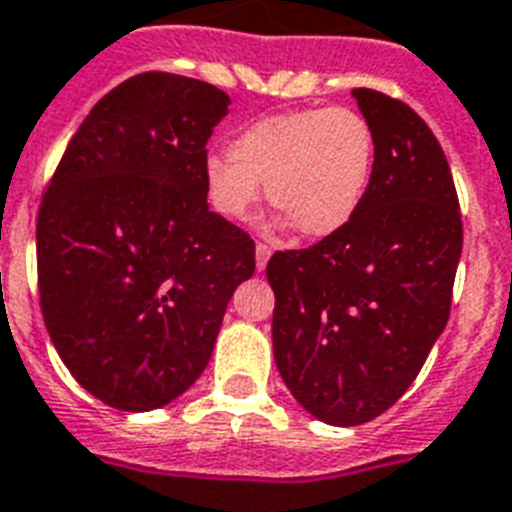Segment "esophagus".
Masks as SVG:
<instances>
[{
    "label": "esophagus",
    "mask_w": 512,
    "mask_h": 512,
    "mask_svg": "<svg viewBox=\"0 0 512 512\" xmlns=\"http://www.w3.org/2000/svg\"><path fill=\"white\" fill-rule=\"evenodd\" d=\"M270 255H273V247L265 242H257L255 247V260H257V270H265V265H268Z\"/></svg>",
    "instance_id": "esophagus-1"
}]
</instances>
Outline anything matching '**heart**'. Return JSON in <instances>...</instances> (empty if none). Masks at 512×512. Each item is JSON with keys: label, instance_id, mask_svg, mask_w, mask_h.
I'll return each mask as SVG.
<instances>
[{"label": "heart", "instance_id": "obj_1", "mask_svg": "<svg viewBox=\"0 0 512 512\" xmlns=\"http://www.w3.org/2000/svg\"><path fill=\"white\" fill-rule=\"evenodd\" d=\"M373 151L371 126L350 108L262 115L234 133L229 154H208V198L221 216L242 221L260 201V182H268V201L299 234L330 237L361 208Z\"/></svg>", "mask_w": 512, "mask_h": 512}]
</instances>
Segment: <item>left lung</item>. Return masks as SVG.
Here are the masks:
<instances>
[{
	"mask_svg": "<svg viewBox=\"0 0 512 512\" xmlns=\"http://www.w3.org/2000/svg\"><path fill=\"white\" fill-rule=\"evenodd\" d=\"M376 141L350 224L268 262L275 366L304 410L363 425L410 389L451 314L464 226L441 144L407 102L355 87Z\"/></svg>",
	"mask_w": 512,
	"mask_h": 512,
	"instance_id": "1",
	"label": "left lung"
}]
</instances>
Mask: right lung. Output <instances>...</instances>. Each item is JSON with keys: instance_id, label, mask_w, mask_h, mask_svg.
Here are the masks:
<instances>
[{"instance_id": "1", "label": "right lung", "mask_w": 512, "mask_h": 512, "mask_svg": "<svg viewBox=\"0 0 512 512\" xmlns=\"http://www.w3.org/2000/svg\"><path fill=\"white\" fill-rule=\"evenodd\" d=\"M229 95L144 71L97 100L35 224L46 330L71 376L123 412L164 407L208 366L255 242L208 211L206 159Z\"/></svg>"}]
</instances>
